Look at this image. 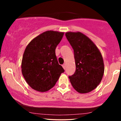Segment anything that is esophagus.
<instances>
[{"mask_svg": "<svg viewBox=\"0 0 121 121\" xmlns=\"http://www.w3.org/2000/svg\"><path fill=\"white\" fill-rule=\"evenodd\" d=\"M62 67H63V68L65 69V68H66V65H65V64H64L62 65Z\"/></svg>", "mask_w": 121, "mask_h": 121, "instance_id": "1", "label": "esophagus"}]
</instances>
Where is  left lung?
Instances as JSON below:
<instances>
[{"label": "left lung", "mask_w": 121, "mask_h": 121, "mask_svg": "<svg viewBox=\"0 0 121 121\" xmlns=\"http://www.w3.org/2000/svg\"><path fill=\"white\" fill-rule=\"evenodd\" d=\"M66 39L74 51L76 71L69 76L72 86L80 93H86L99 84L104 73L100 51L86 36L81 32H69Z\"/></svg>", "instance_id": "8db88e82"}]
</instances>
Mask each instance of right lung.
<instances>
[{
	"label": "right lung",
	"mask_w": 121,
	"mask_h": 121,
	"mask_svg": "<svg viewBox=\"0 0 121 121\" xmlns=\"http://www.w3.org/2000/svg\"><path fill=\"white\" fill-rule=\"evenodd\" d=\"M63 35L64 32L48 30L34 38L26 47L22 59V72L33 89L40 92L49 91L64 72L55 53Z\"/></svg>",
	"instance_id": "right-lung-1"
}]
</instances>
